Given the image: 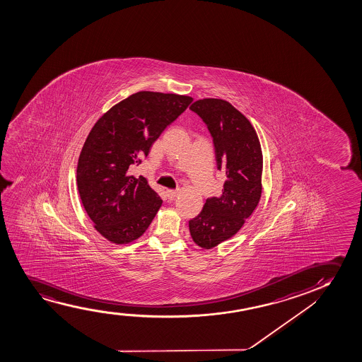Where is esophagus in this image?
<instances>
[{
  "label": "esophagus",
  "instance_id": "34e87169",
  "mask_svg": "<svg viewBox=\"0 0 362 362\" xmlns=\"http://www.w3.org/2000/svg\"><path fill=\"white\" fill-rule=\"evenodd\" d=\"M179 190H173V189H168L167 192H165V194H167V198L169 199V200H173V199H175V197L178 195Z\"/></svg>",
  "mask_w": 362,
  "mask_h": 362
}]
</instances>
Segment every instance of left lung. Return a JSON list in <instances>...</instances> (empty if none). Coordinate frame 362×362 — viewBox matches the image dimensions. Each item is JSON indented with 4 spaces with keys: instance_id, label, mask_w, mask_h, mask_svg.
<instances>
[{
    "instance_id": "1",
    "label": "left lung",
    "mask_w": 362,
    "mask_h": 362,
    "mask_svg": "<svg viewBox=\"0 0 362 362\" xmlns=\"http://www.w3.org/2000/svg\"><path fill=\"white\" fill-rule=\"evenodd\" d=\"M190 110L206 124L216 165L226 175L223 195L206 199L198 216L189 220L194 243L209 250L233 238L257 206L262 193V152L252 124L228 101L198 100Z\"/></svg>"
}]
</instances>
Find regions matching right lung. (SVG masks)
Segmentation results:
<instances>
[{
    "label": "right lung",
    "mask_w": 362,
    "mask_h": 362,
    "mask_svg": "<svg viewBox=\"0 0 362 362\" xmlns=\"http://www.w3.org/2000/svg\"><path fill=\"white\" fill-rule=\"evenodd\" d=\"M193 99L139 91L115 105L90 131L80 153L76 182L95 228L115 243H129L148 228L162 199L144 175L131 174L154 141Z\"/></svg>",
    "instance_id": "obj_1"
}]
</instances>
